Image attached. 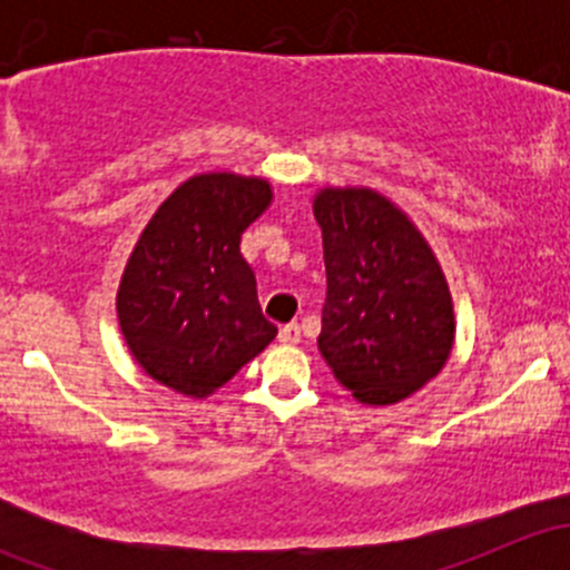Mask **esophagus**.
Instances as JSON below:
<instances>
[{
	"instance_id": "esophagus-1",
	"label": "esophagus",
	"mask_w": 570,
	"mask_h": 570,
	"mask_svg": "<svg viewBox=\"0 0 570 570\" xmlns=\"http://www.w3.org/2000/svg\"><path fill=\"white\" fill-rule=\"evenodd\" d=\"M278 338L284 344H297V342H301V325H297V322H289V325L281 327Z\"/></svg>"
}]
</instances>
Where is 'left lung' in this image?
Instances as JSON below:
<instances>
[{"mask_svg":"<svg viewBox=\"0 0 570 570\" xmlns=\"http://www.w3.org/2000/svg\"><path fill=\"white\" fill-rule=\"evenodd\" d=\"M327 292L320 353L366 405H394L441 372L455 342L444 273L411 220L364 187L322 189Z\"/></svg>","mask_w":570,"mask_h":570,"instance_id":"8db88e82","label":"left lung"}]
</instances>
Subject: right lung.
Wrapping results in <instances>:
<instances>
[{"label":"right lung","mask_w":570,"mask_h":570,"mask_svg":"<svg viewBox=\"0 0 570 570\" xmlns=\"http://www.w3.org/2000/svg\"><path fill=\"white\" fill-rule=\"evenodd\" d=\"M269 200L264 178L193 176L137 239L120 278L118 322L137 364L163 386L212 394L278 333L239 253L243 232Z\"/></svg>","instance_id":"right-lung-1"}]
</instances>
